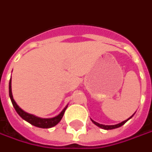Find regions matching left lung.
<instances>
[{
  "label": "left lung",
  "mask_w": 152,
  "mask_h": 152,
  "mask_svg": "<svg viewBox=\"0 0 152 152\" xmlns=\"http://www.w3.org/2000/svg\"><path fill=\"white\" fill-rule=\"evenodd\" d=\"M133 116V115H132ZM132 116L131 117V118H129L127 120H125V121H123V122H122L121 123H118V124H117V125H110V126H108V125H102V124H99V123H98V122H94V120H92V122H94V124L96 125V126H99V127H101V128H102V129H105V130H112V129H115V128H118V127H120V126H122V125H124L125 123H126L130 118H132Z\"/></svg>",
  "instance_id": "obj_1"
}]
</instances>
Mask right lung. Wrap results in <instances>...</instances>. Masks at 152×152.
<instances>
[{
  "label": "right lung",
  "mask_w": 152,
  "mask_h": 152,
  "mask_svg": "<svg viewBox=\"0 0 152 152\" xmlns=\"http://www.w3.org/2000/svg\"><path fill=\"white\" fill-rule=\"evenodd\" d=\"M9 95H10V100H11V102H12V104H13V106H14L16 113L24 120H26V122H28L31 125H33V126H37V127H40V128H50V127H52V126H54L55 125H57L58 122H60V120L62 119L64 113L66 108H67V107H64V109L63 110L62 112L58 114V116H56V117L52 118H38V117H35V116L32 115V114L27 113L25 111H23L16 104V102H15L13 96H12V92H11V78H10V83H9Z\"/></svg>",
  "instance_id": "1"
}]
</instances>
